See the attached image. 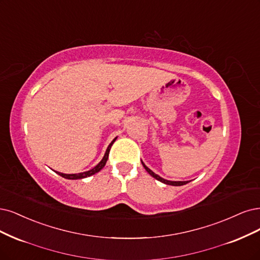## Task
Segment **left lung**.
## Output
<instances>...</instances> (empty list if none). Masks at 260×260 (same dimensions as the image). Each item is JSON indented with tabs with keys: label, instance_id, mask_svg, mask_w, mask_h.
I'll list each match as a JSON object with an SVG mask.
<instances>
[{
	"label": "left lung",
	"instance_id": "left-lung-1",
	"mask_svg": "<svg viewBox=\"0 0 260 260\" xmlns=\"http://www.w3.org/2000/svg\"><path fill=\"white\" fill-rule=\"evenodd\" d=\"M142 165H143V167H144V169L146 170V171H147L151 176L155 177L157 181H159V182H161V183H165V184H167V185H172V186H182V185H185V184H187V183H188V181H187V182H173V181H168V180H165V178L160 177L159 175H157L156 173H154L153 171H151L150 169H148V168L144 165V162H142Z\"/></svg>",
	"mask_w": 260,
	"mask_h": 260
}]
</instances>
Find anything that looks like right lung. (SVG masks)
I'll return each instance as SVG.
<instances>
[{
  "mask_svg": "<svg viewBox=\"0 0 260 260\" xmlns=\"http://www.w3.org/2000/svg\"><path fill=\"white\" fill-rule=\"evenodd\" d=\"M115 140H116V139H114V140L111 142V144L109 145V147H107V149H106V151H105L104 157L102 158V160L100 161V162L98 164V165H96V166H95L93 169L89 170V171H86V172L77 173V174H64V173H60V172H57V173H58L60 176H62V177L68 178V180H80V178H85V177L91 176V175H93V174L98 173V172L100 171V170H102V169H103V167H104V166H105V164H106L107 159H109V154H110V150H111V147H112V145L114 144Z\"/></svg>",
  "mask_w": 260,
  "mask_h": 260,
  "instance_id": "right-lung-1",
  "label": "right lung"
}]
</instances>
